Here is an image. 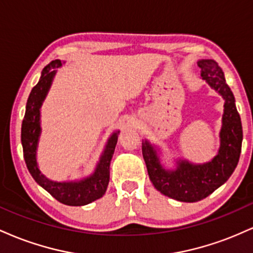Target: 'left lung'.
Wrapping results in <instances>:
<instances>
[{
  "instance_id": "8db88e82",
  "label": "left lung",
  "mask_w": 253,
  "mask_h": 253,
  "mask_svg": "<svg viewBox=\"0 0 253 253\" xmlns=\"http://www.w3.org/2000/svg\"><path fill=\"white\" fill-rule=\"evenodd\" d=\"M197 65L201 68L202 80L225 101L216 155L202 164L184 158L175 159V167L169 169L162 163L158 146L147 139L143 140L141 146L147 172L156 189L181 202H197L221 187L237 168L242 151V121L222 69L213 59H200Z\"/></svg>"
}]
</instances>
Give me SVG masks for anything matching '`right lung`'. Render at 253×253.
I'll use <instances>...</instances> for the list:
<instances>
[{
    "mask_svg": "<svg viewBox=\"0 0 253 253\" xmlns=\"http://www.w3.org/2000/svg\"><path fill=\"white\" fill-rule=\"evenodd\" d=\"M64 62L52 60L43 68L39 82L32 89L26 104V113L21 126V144L24 158L32 177L40 187L50 193L54 199L68 206H85L100 199L106 193L109 183V167L114 155L120 130L113 132L107 140L106 146L98 159L92 173L76 181H52L40 171L37 161V151L42 135V106L57 74V69L62 68Z\"/></svg>",
    "mask_w": 253,
    "mask_h": 253,
    "instance_id": "obj_1",
    "label": "right lung"
}]
</instances>
